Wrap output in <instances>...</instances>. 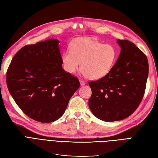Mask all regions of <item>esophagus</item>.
Instances as JSON below:
<instances>
[{"label": "esophagus", "mask_w": 158, "mask_h": 158, "mask_svg": "<svg viewBox=\"0 0 158 158\" xmlns=\"http://www.w3.org/2000/svg\"><path fill=\"white\" fill-rule=\"evenodd\" d=\"M80 83L81 85H84L85 84V82L82 80H80Z\"/></svg>", "instance_id": "1"}]
</instances>
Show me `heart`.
Segmentation results:
<instances>
[{
  "instance_id": "b5f03b06",
  "label": "heart",
  "mask_w": 158,
  "mask_h": 158,
  "mask_svg": "<svg viewBox=\"0 0 158 158\" xmlns=\"http://www.w3.org/2000/svg\"><path fill=\"white\" fill-rule=\"evenodd\" d=\"M116 56L113 45H105L91 38L80 37L70 43V51L63 52L61 62L69 74L74 73L80 65L81 72L88 78L98 80L109 73Z\"/></svg>"
}]
</instances>
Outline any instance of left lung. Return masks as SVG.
<instances>
[{
  "label": "left lung",
  "instance_id": "left-lung-1",
  "mask_svg": "<svg viewBox=\"0 0 158 158\" xmlns=\"http://www.w3.org/2000/svg\"><path fill=\"white\" fill-rule=\"evenodd\" d=\"M121 50L116 63L103 78L88 83V105L100 120L113 122L136 111L144 96L148 76L146 55L130 41L117 40Z\"/></svg>",
  "mask_w": 158,
  "mask_h": 158
}]
</instances>
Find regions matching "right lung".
<instances>
[{
	"instance_id": "1",
	"label": "right lung",
	"mask_w": 158,
	"mask_h": 158,
	"mask_svg": "<svg viewBox=\"0 0 158 158\" xmlns=\"http://www.w3.org/2000/svg\"><path fill=\"white\" fill-rule=\"evenodd\" d=\"M59 44L49 39L24 46L7 70L6 84L14 100L27 117L40 123L59 119L80 85L63 69Z\"/></svg>"
}]
</instances>
